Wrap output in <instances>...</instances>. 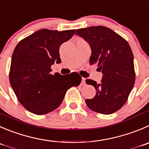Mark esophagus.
<instances>
[{
  "instance_id": "1",
  "label": "esophagus",
  "mask_w": 149,
  "mask_h": 149,
  "mask_svg": "<svg viewBox=\"0 0 149 149\" xmlns=\"http://www.w3.org/2000/svg\"><path fill=\"white\" fill-rule=\"evenodd\" d=\"M82 84H83V85H85V84H86V79H85V78H83H83H82Z\"/></svg>"
}]
</instances>
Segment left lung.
Wrapping results in <instances>:
<instances>
[{
  "label": "left lung",
  "instance_id": "obj_1",
  "mask_svg": "<svg viewBox=\"0 0 149 149\" xmlns=\"http://www.w3.org/2000/svg\"><path fill=\"white\" fill-rule=\"evenodd\" d=\"M91 49L90 64L97 63L103 74L100 83L88 79L86 84L95 88L93 99L86 100L93 111L112 114L123 107L135 81L134 57L128 42L120 35L104 26H91L76 31Z\"/></svg>",
  "mask_w": 149,
  "mask_h": 149
}]
</instances>
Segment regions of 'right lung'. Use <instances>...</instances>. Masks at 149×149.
Masks as SVG:
<instances>
[{
	"instance_id": "1",
	"label": "right lung",
	"mask_w": 149,
	"mask_h": 149,
	"mask_svg": "<svg viewBox=\"0 0 149 149\" xmlns=\"http://www.w3.org/2000/svg\"><path fill=\"white\" fill-rule=\"evenodd\" d=\"M75 30L41 29L21 40L15 47L10 66L9 81L20 104L32 113L44 115L60 106L66 91L77 86V72L52 74L51 66L61 62L60 46L71 39Z\"/></svg>"
}]
</instances>
